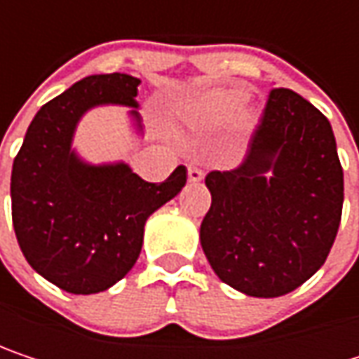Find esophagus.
<instances>
[{
    "label": "esophagus",
    "mask_w": 359,
    "mask_h": 359,
    "mask_svg": "<svg viewBox=\"0 0 359 359\" xmlns=\"http://www.w3.org/2000/svg\"><path fill=\"white\" fill-rule=\"evenodd\" d=\"M187 177H189V182H199V180H203V170L199 166H189Z\"/></svg>",
    "instance_id": "esophagus-1"
}]
</instances>
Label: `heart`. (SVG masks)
Segmentation results:
<instances>
[{
    "mask_svg": "<svg viewBox=\"0 0 359 359\" xmlns=\"http://www.w3.org/2000/svg\"><path fill=\"white\" fill-rule=\"evenodd\" d=\"M245 100L243 89H208L199 91L184 104V118L203 128H220L235 118L239 128H250L255 114L250 106H241Z\"/></svg>",
    "mask_w": 359,
    "mask_h": 359,
    "instance_id": "heart-1",
    "label": "heart"
}]
</instances>
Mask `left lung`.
I'll list each match as a JSON object with an SVG mask.
<instances>
[{"label": "left lung", "instance_id": "1", "mask_svg": "<svg viewBox=\"0 0 359 359\" xmlns=\"http://www.w3.org/2000/svg\"><path fill=\"white\" fill-rule=\"evenodd\" d=\"M203 253L218 278L251 297H280L326 262L343 210V168L323 111L272 89L243 162L205 177Z\"/></svg>", "mask_w": 359, "mask_h": 359}]
</instances>
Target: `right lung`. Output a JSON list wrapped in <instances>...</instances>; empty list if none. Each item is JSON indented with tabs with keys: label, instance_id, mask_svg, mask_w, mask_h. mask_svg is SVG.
Instances as JSON below:
<instances>
[{
	"label": "right lung",
	"instance_id": "add662e5",
	"mask_svg": "<svg viewBox=\"0 0 359 359\" xmlns=\"http://www.w3.org/2000/svg\"><path fill=\"white\" fill-rule=\"evenodd\" d=\"M130 74H93L47 102L33 118L12 166V222L27 262L55 287L91 295L109 289L137 262L145 220L179 195L187 168L147 182L126 164H85L72 151L89 108L128 106L141 128Z\"/></svg>",
	"mask_w": 359,
	"mask_h": 359
}]
</instances>
